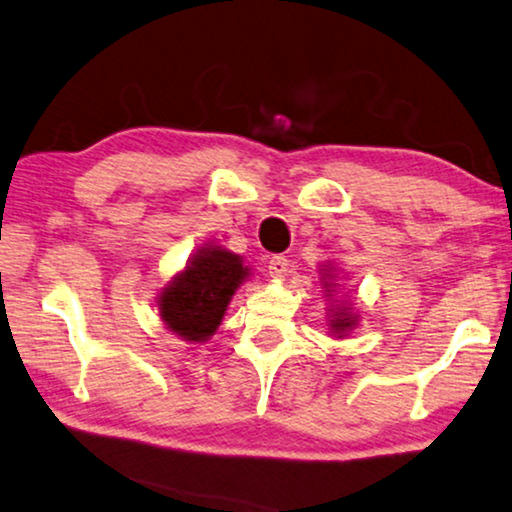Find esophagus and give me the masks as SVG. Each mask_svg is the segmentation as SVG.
Wrapping results in <instances>:
<instances>
[{
  "label": "esophagus",
  "instance_id": "obj_1",
  "mask_svg": "<svg viewBox=\"0 0 512 512\" xmlns=\"http://www.w3.org/2000/svg\"><path fill=\"white\" fill-rule=\"evenodd\" d=\"M267 270H270L272 279H283V277H286V272H288V258L286 256H272L270 265H267Z\"/></svg>",
  "mask_w": 512,
  "mask_h": 512
}]
</instances>
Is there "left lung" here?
I'll return each instance as SVG.
<instances>
[{
  "mask_svg": "<svg viewBox=\"0 0 512 512\" xmlns=\"http://www.w3.org/2000/svg\"><path fill=\"white\" fill-rule=\"evenodd\" d=\"M320 270H322L320 283H322V288H325V297L329 300V309H327L329 332L338 338H343V336H348L350 329L357 327L359 316L352 311V304H348V300L343 302V297H338V290H341V279H338L334 261H327L320 267Z\"/></svg>",
  "mask_w": 512,
  "mask_h": 512,
  "instance_id": "left-lung-1",
  "label": "left lung"
}]
</instances>
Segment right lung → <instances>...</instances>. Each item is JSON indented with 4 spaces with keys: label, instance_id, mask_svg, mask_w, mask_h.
Returning <instances> with one entry per match:
<instances>
[{
    "label": "right lung",
    "instance_id": "1",
    "mask_svg": "<svg viewBox=\"0 0 512 512\" xmlns=\"http://www.w3.org/2000/svg\"><path fill=\"white\" fill-rule=\"evenodd\" d=\"M251 274L238 254L219 245L196 249L157 295V309L169 332L187 343H206L222 325L235 290Z\"/></svg>",
    "mask_w": 512,
    "mask_h": 512
}]
</instances>
